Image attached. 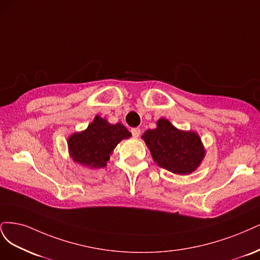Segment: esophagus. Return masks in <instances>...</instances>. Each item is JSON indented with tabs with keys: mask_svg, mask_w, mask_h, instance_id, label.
Here are the masks:
<instances>
[{
	"mask_svg": "<svg viewBox=\"0 0 260 260\" xmlns=\"http://www.w3.org/2000/svg\"><path fill=\"white\" fill-rule=\"evenodd\" d=\"M140 128H138V127H136V128H133L132 129V134H133V137H135V138H138L139 137V135H140Z\"/></svg>",
	"mask_w": 260,
	"mask_h": 260,
	"instance_id": "obj_1",
	"label": "esophagus"
}]
</instances>
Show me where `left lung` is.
<instances>
[{
    "instance_id": "left-lung-1",
    "label": "left lung",
    "mask_w": 260,
    "mask_h": 260,
    "mask_svg": "<svg viewBox=\"0 0 260 260\" xmlns=\"http://www.w3.org/2000/svg\"><path fill=\"white\" fill-rule=\"evenodd\" d=\"M153 161L163 169L177 175H189L198 170L206 151L199 134L181 131L164 118L157 120L154 129L141 136Z\"/></svg>"
}]
</instances>
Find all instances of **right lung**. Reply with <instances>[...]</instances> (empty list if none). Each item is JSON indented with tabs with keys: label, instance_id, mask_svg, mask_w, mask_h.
Wrapping results in <instances>:
<instances>
[{
	"label": "right lung",
	"instance_id": "right-lung-1",
	"mask_svg": "<svg viewBox=\"0 0 260 260\" xmlns=\"http://www.w3.org/2000/svg\"><path fill=\"white\" fill-rule=\"evenodd\" d=\"M132 134L121 123L111 124L96 115L86 129L73 133L68 137V150L73 162L88 169H102L123 139Z\"/></svg>",
	"mask_w": 260,
	"mask_h": 260
}]
</instances>
